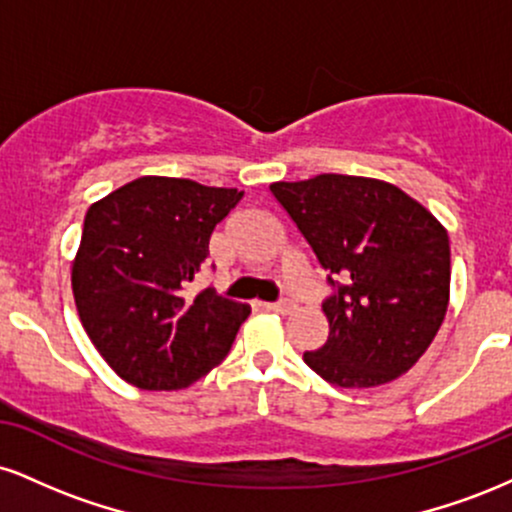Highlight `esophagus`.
I'll use <instances>...</instances> for the list:
<instances>
[{"label": "esophagus", "mask_w": 512, "mask_h": 512, "mask_svg": "<svg viewBox=\"0 0 512 512\" xmlns=\"http://www.w3.org/2000/svg\"><path fill=\"white\" fill-rule=\"evenodd\" d=\"M293 308H296V303H293L291 298H281V301L276 303H267V310H272V313H281V315L291 313Z\"/></svg>", "instance_id": "34e87169"}]
</instances>
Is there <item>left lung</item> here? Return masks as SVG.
Wrapping results in <instances>:
<instances>
[{
  "label": "left lung",
  "instance_id": "left-lung-1",
  "mask_svg": "<svg viewBox=\"0 0 512 512\" xmlns=\"http://www.w3.org/2000/svg\"><path fill=\"white\" fill-rule=\"evenodd\" d=\"M327 272L330 337L303 361L337 387L395 380L431 346L450 298V240L390 182L322 173L269 185Z\"/></svg>",
  "mask_w": 512,
  "mask_h": 512
}]
</instances>
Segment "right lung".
Here are the masks:
<instances>
[{
  "label": "right lung",
  "mask_w": 512,
  "mask_h": 512,
  "mask_svg": "<svg viewBox=\"0 0 512 512\" xmlns=\"http://www.w3.org/2000/svg\"><path fill=\"white\" fill-rule=\"evenodd\" d=\"M243 192L146 175L86 211L72 267L81 325L108 366L142 390H180L219 366L250 308L204 289L182 296L216 223Z\"/></svg>",
  "instance_id": "right-lung-1"
}]
</instances>
